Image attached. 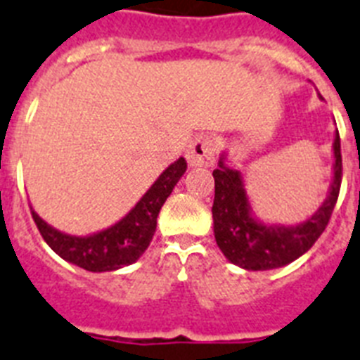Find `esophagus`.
Wrapping results in <instances>:
<instances>
[{
	"instance_id": "34e87169",
	"label": "esophagus",
	"mask_w": 360,
	"mask_h": 360,
	"mask_svg": "<svg viewBox=\"0 0 360 360\" xmlns=\"http://www.w3.org/2000/svg\"><path fill=\"white\" fill-rule=\"evenodd\" d=\"M215 152H217V141L208 135H198L189 145L186 158L189 167H210L215 160Z\"/></svg>"
}]
</instances>
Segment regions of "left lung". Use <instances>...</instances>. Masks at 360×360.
<instances>
[{"label": "left lung", "instance_id": "left-lung-1", "mask_svg": "<svg viewBox=\"0 0 360 360\" xmlns=\"http://www.w3.org/2000/svg\"><path fill=\"white\" fill-rule=\"evenodd\" d=\"M333 180L320 208L303 223L275 225L264 223L255 215L243 174L226 165V154L223 152L214 171L215 197L212 215L215 241L226 260L249 271H267L286 266L309 251L326 230L340 191L342 156L338 131L333 141Z\"/></svg>", "mask_w": 360, "mask_h": 360}]
</instances>
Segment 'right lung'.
I'll return each mask as SVG.
<instances>
[{
    "label": "right lung",
    "mask_w": 360,
    "mask_h": 360,
    "mask_svg": "<svg viewBox=\"0 0 360 360\" xmlns=\"http://www.w3.org/2000/svg\"><path fill=\"white\" fill-rule=\"evenodd\" d=\"M186 169H188L186 160L178 158L176 162L171 163L158 176L150 189L122 219L93 234H66L48 225L33 208L31 214L46 243L63 260L93 273L115 271L137 262L148 249L152 236L156 232L158 214L167 197L172 193L178 180L184 176Z\"/></svg>",
    "instance_id": "obj_1"
}]
</instances>
